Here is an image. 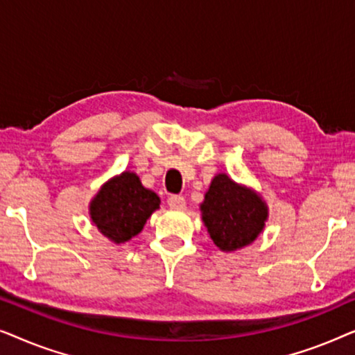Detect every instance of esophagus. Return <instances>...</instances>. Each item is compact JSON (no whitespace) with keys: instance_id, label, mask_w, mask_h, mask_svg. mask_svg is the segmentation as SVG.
Segmentation results:
<instances>
[{"instance_id":"34e87169","label":"esophagus","mask_w":355,"mask_h":355,"mask_svg":"<svg viewBox=\"0 0 355 355\" xmlns=\"http://www.w3.org/2000/svg\"><path fill=\"white\" fill-rule=\"evenodd\" d=\"M168 205L171 208H176V210H182L186 207V198L182 196H171L168 198Z\"/></svg>"}]
</instances>
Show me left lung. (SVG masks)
Listing matches in <instances>:
<instances>
[{"mask_svg":"<svg viewBox=\"0 0 355 355\" xmlns=\"http://www.w3.org/2000/svg\"><path fill=\"white\" fill-rule=\"evenodd\" d=\"M210 237L223 252L241 249L260 234L266 211L261 198L226 174H218L200 205Z\"/></svg>","mask_w":355,"mask_h":355,"instance_id":"8db88e82","label":"left lung"}]
</instances>
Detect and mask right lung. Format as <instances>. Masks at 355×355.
Here are the masks:
<instances>
[{"label": "right lung", "mask_w": 355, "mask_h": 355, "mask_svg": "<svg viewBox=\"0 0 355 355\" xmlns=\"http://www.w3.org/2000/svg\"><path fill=\"white\" fill-rule=\"evenodd\" d=\"M159 203V197L145 189L139 176L123 173L100 189L90 203V215L101 234L121 244L142 231Z\"/></svg>", "instance_id": "1"}]
</instances>
